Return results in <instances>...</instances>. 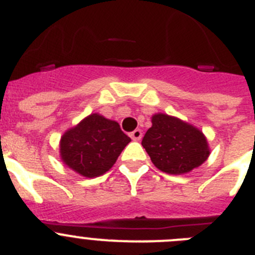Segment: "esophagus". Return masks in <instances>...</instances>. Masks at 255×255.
<instances>
[{
	"mask_svg": "<svg viewBox=\"0 0 255 255\" xmlns=\"http://www.w3.org/2000/svg\"><path fill=\"white\" fill-rule=\"evenodd\" d=\"M141 136H143V132H141L140 129H136L134 130V131L130 132V138H131L132 140H140Z\"/></svg>",
	"mask_w": 255,
	"mask_h": 255,
	"instance_id": "1",
	"label": "esophagus"
}]
</instances>
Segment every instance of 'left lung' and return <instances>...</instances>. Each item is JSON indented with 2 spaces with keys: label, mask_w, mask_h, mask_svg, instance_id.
<instances>
[{
  "label": "left lung",
  "mask_w": 255,
  "mask_h": 255,
  "mask_svg": "<svg viewBox=\"0 0 255 255\" xmlns=\"http://www.w3.org/2000/svg\"><path fill=\"white\" fill-rule=\"evenodd\" d=\"M141 145L158 170L182 175L207 161L209 148L204 134L177 117L157 114L152 128L144 135Z\"/></svg>",
  "instance_id": "8db88e82"
}]
</instances>
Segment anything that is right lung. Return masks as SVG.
Masks as SVG:
<instances>
[{
  "label": "right lung",
  "mask_w": 255,
  "mask_h": 255,
  "mask_svg": "<svg viewBox=\"0 0 255 255\" xmlns=\"http://www.w3.org/2000/svg\"><path fill=\"white\" fill-rule=\"evenodd\" d=\"M130 141L116 121L92 114L62 135L60 155L79 175L97 177L114 166Z\"/></svg>",
  "instance_id": "obj_1"
}]
</instances>
